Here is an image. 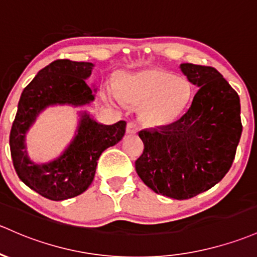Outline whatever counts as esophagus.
Returning <instances> with one entry per match:
<instances>
[{
  "mask_svg": "<svg viewBox=\"0 0 257 257\" xmlns=\"http://www.w3.org/2000/svg\"><path fill=\"white\" fill-rule=\"evenodd\" d=\"M137 131H139V126H137V123L134 122V121H130L127 123V127H126V132H127L128 135H136Z\"/></svg>",
  "mask_w": 257,
  "mask_h": 257,
  "instance_id": "obj_1",
  "label": "esophagus"
}]
</instances>
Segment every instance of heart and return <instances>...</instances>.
<instances>
[{"label": "heart", "mask_w": 257, "mask_h": 257, "mask_svg": "<svg viewBox=\"0 0 257 257\" xmlns=\"http://www.w3.org/2000/svg\"><path fill=\"white\" fill-rule=\"evenodd\" d=\"M192 96L194 88L189 79L156 67L121 74L117 95L106 92L110 101L120 99L130 105L143 106V121L159 127L175 122L191 103Z\"/></svg>", "instance_id": "heart-1"}]
</instances>
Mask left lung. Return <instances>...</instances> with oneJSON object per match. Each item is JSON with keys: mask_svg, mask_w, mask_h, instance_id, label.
<instances>
[{"mask_svg": "<svg viewBox=\"0 0 257 257\" xmlns=\"http://www.w3.org/2000/svg\"><path fill=\"white\" fill-rule=\"evenodd\" d=\"M180 68L198 87L191 106L172 125L139 132L145 150L135 165L156 194L187 200L229 172L242 125L238 93L216 68L194 63Z\"/></svg>", "mask_w": 257, "mask_h": 257, "instance_id": "left-lung-1", "label": "left lung"}]
</instances>
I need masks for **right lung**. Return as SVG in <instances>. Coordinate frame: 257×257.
I'll return each mask as SVG.
<instances>
[{
	"instance_id": "add662e5",
	"label": "right lung",
	"mask_w": 257,
	"mask_h": 257,
	"mask_svg": "<svg viewBox=\"0 0 257 257\" xmlns=\"http://www.w3.org/2000/svg\"><path fill=\"white\" fill-rule=\"evenodd\" d=\"M93 67L92 62L56 60L38 72L19 99L10 135L13 165L27 186L49 200H67L84 192L94 179L100 154L125 135V121L103 125L84 111L76 136L59 158L44 164L30 161L26 134L44 109L65 104L81 106L94 100L85 82Z\"/></svg>"
}]
</instances>
